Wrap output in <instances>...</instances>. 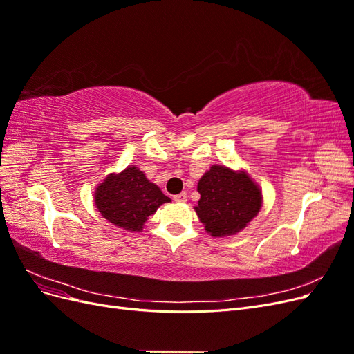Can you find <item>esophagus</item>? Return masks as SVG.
Returning a JSON list of instances; mask_svg holds the SVG:
<instances>
[{"instance_id":"1","label":"esophagus","mask_w":354,"mask_h":354,"mask_svg":"<svg viewBox=\"0 0 354 354\" xmlns=\"http://www.w3.org/2000/svg\"><path fill=\"white\" fill-rule=\"evenodd\" d=\"M174 201H176V202H186V201H187L186 192H181V194L176 195V196H174Z\"/></svg>"}]
</instances>
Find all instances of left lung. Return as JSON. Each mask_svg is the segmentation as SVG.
I'll use <instances>...</instances> for the list:
<instances>
[{
  "label": "left lung",
  "mask_w": 354,
  "mask_h": 354,
  "mask_svg": "<svg viewBox=\"0 0 354 354\" xmlns=\"http://www.w3.org/2000/svg\"><path fill=\"white\" fill-rule=\"evenodd\" d=\"M201 198L195 211L212 238L242 232L263 207V192L245 169L214 164L198 181Z\"/></svg>",
  "instance_id": "8db88e82"
}]
</instances>
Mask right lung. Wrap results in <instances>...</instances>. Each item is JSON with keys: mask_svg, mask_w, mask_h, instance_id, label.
Returning <instances> with one entry per match:
<instances>
[{"mask_svg": "<svg viewBox=\"0 0 354 354\" xmlns=\"http://www.w3.org/2000/svg\"><path fill=\"white\" fill-rule=\"evenodd\" d=\"M171 202L137 165L111 173L94 190V205L103 218L127 232H142L146 220Z\"/></svg>", "mask_w": 354, "mask_h": 354, "instance_id": "right-lung-1", "label": "right lung"}]
</instances>
